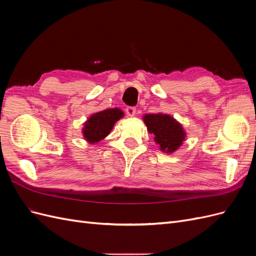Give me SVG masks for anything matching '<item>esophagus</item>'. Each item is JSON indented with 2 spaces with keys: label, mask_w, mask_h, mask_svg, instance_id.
<instances>
[{
  "label": "esophagus",
  "mask_w": 256,
  "mask_h": 256,
  "mask_svg": "<svg viewBox=\"0 0 256 256\" xmlns=\"http://www.w3.org/2000/svg\"><path fill=\"white\" fill-rule=\"evenodd\" d=\"M136 112V110L134 106H129L126 108V113H127L128 116H134Z\"/></svg>",
  "instance_id": "obj_1"
}]
</instances>
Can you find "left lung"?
I'll return each instance as SVG.
<instances>
[{"mask_svg":"<svg viewBox=\"0 0 256 256\" xmlns=\"http://www.w3.org/2000/svg\"><path fill=\"white\" fill-rule=\"evenodd\" d=\"M144 122L161 150L173 152L182 143L184 138L182 127L170 115L147 114L144 116Z\"/></svg>","mask_w":256,"mask_h":256,"instance_id":"obj_1","label":"left lung"}]
</instances>
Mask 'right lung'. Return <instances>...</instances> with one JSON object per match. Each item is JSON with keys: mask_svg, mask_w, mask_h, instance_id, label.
I'll use <instances>...</instances> for the list:
<instances>
[{"mask_svg": "<svg viewBox=\"0 0 256 256\" xmlns=\"http://www.w3.org/2000/svg\"><path fill=\"white\" fill-rule=\"evenodd\" d=\"M122 118L120 109H108L92 115L85 122L83 134L90 143H97L110 134L115 122Z\"/></svg>", "mask_w": 256, "mask_h": 256, "instance_id": "add662e5", "label": "right lung"}]
</instances>
